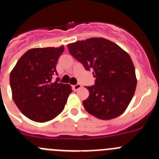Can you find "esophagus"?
<instances>
[{
	"mask_svg": "<svg viewBox=\"0 0 159 159\" xmlns=\"http://www.w3.org/2000/svg\"><path fill=\"white\" fill-rule=\"evenodd\" d=\"M81 84H75V85H73L72 86V89H73V91H75V92H76L77 90H79L80 89V88H81Z\"/></svg>",
	"mask_w": 159,
	"mask_h": 159,
	"instance_id": "obj_1",
	"label": "esophagus"
}]
</instances>
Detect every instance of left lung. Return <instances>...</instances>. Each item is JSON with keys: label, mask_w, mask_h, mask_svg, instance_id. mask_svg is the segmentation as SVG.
<instances>
[{"label": "left lung", "mask_w": 159, "mask_h": 159, "mask_svg": "<svg viewBox=\"0 0 159 159\" xmlns=\"http://www.w3.org/2000/svg\"><path fill=\"white\" fill-rule=\"evenodd\" d=\"M68 51L87 71H93L95 84L86 87L89 96L83 101L85 110L108 120L125 111L135 92V69L130 56L111 40L90 38L67 45Z\"/></svg>", "instance_id": "left-lung-1"}]
</instances>
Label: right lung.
I'll list each match as a JSON object with an SVG mask.
<instances>
[{
    "label": "right lung",
    "mask_w": 159,
    "mask_h": 159,
    "mask_svg": "<svg viewBox=\"0 0 159 159\" xmlns=\"http://www.w3.org/2000/svg\"><path fill=\"white\" fill-rule=\"evenodd\" d=\"M64 50L60 48L29 49L10 73L12 99L27 118L38 123L52 120L64 110L72 90L60 82L57 64Z\"/></svg>",
    "instance_id": "1"
}]
</instances>
